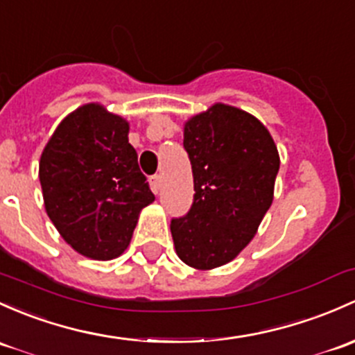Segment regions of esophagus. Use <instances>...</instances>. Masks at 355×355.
<instances>
[{"instance_id": "esophagus-1", "label": "esophagus", "mask_w": 355, "mask_h": 355, "mask_svg": "<svg viewBox=\"0 0 355 355\" xmlns=\"http://www.w3.org/2000/svg\"><path fill=\"white\" fill-rule=\"evenodd\" d=\"M149 185H151L153 192L158 193L159 189H162V177H159V175H153V177H149Z\"/></svg>"}]
</instances>
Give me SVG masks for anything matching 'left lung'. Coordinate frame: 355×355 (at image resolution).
<instances>
[{
	"label": "left lung",
	"instance_id": "obj_1",
	"mask_svg": "<svg viewBox=\"0 0 355 355\" xmlns=\"http://www.w3.org/2000/svg\"><path fill=\"white\" fill-rule=\"evenodd\" d=\"M184 148L196 193L187 216L171 219V236L182 262L211 270L253 240L274 200L281 159L266 125L226 103L185 122Z\"/></svg>",
	"mask_w": 355,
	"mask_h": 355
}]
</instances>
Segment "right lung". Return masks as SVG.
I'll return each mask as SVG.
<instances>
[{
    "label": "right lung",
    "mask_w": 355,
    "mask_h": 355,
    "mask_svg": "<svg viewBox=\"0 0 355 355\" xmlns=\"http://www.w3.org/2000/svg\"><path fill=\"white\" fill-rule=\"evenodd\" d=\"M129 122L100 103L61 121L39 163L44 206L62 240L93 260L122 255L155 200L129 143Z\"/></svg>",
    "instance_id": "1"
}]
</instances>
